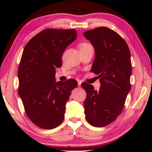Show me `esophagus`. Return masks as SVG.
<instances>
[{"label": "esophagus", "instance_id": "esophagus-1", "mask_svg": "<svg viewBox=\"0 0 152 152\" xmlns=\"http://www.w3.org/2000/svg\"><path fill=\"white\" fill-rule=\"evenodd\" d=\"M77 82H78V86H80V85H81V84H82V81H80V80H78V81H77Z\"/></svg>", "mask_w": 152, "mask_h": 152}]
</instances>
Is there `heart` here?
I'll use <instances>...</instances> for the list:
<instances>
[{"label":"heart","mask_w":152,"mask_h":152,"mask_svg":"<svg viewBox=\"0 0 152 152\" xmlns=\"http://www.w3.org/2000/svg\"><path fill=\"white\" fill-rule=\"evenodd\" d=\"M84 45V43H83V44H81L80 45Z\"/></svg>","instance_id":"1"}]
</instances>
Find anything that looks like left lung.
I'll use <instances>...</instances> for the list:
<instances>
[{
  "label": "left lung",
  "instance_id": "8db88e82",
  "mask_svg": "<svg viewBox=\"0 0 152 152\" xmlns=\"http://www.w3.org/2000/svg\"><path fill=\"white\" fill-rule=\"evenodd\" d=\"M84 36L94 48L91 70L98 75L100 82L98 91L93 85L82 84L86 93L84 113L91 125L100 127L113 122L123 109L131 90V54L125 41L106 27L86 31Z\"/></svg>",
  "mask_w": 152,
  "mask_h": 152
}]
</instances>
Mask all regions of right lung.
I'll return each instance as SVG.
<instances>
[{
  "label": "right lung",
  "instance_id": "right-lung-1",
  "mask_svg": "<svg viewBox=\"0 0 152 152\" xmlns=\"http://www.w3.org/2000/svg\"><path fill=\"white\" fill-rule=\"evenodd\" d=\"M76 37L75 30L46 29L24 48L18 66V95L28 117L40 128L51 129L63 122L70 92L77 86L75 80L55 79L64 52Z\"/></svg>",
  "mask_w": 152,
  "mask_h": 152
}]
</instances>
